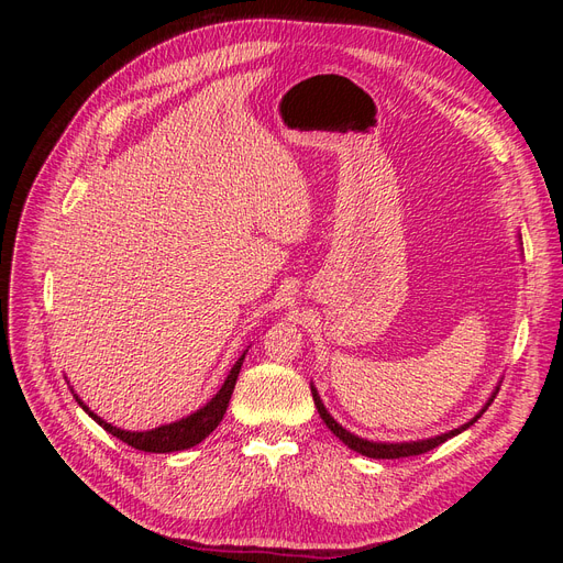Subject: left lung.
Segmentation results:
<instances>
[{
	"mask_svg": "<svg viewBox=\"0 0 563 563\" xmlns=\"http://www.w3.org/2000/svg\"><path fill=\"white\" fill-rule=\"evenodd\" d=\"M310 389H312L317 411H319L321 420L327 422V428H329L340 441H343L345 446H350L352 451L362 453V455H366V457H376V460H380V457H385V460H391V457H408V455H420V453H428V451L437 449L439 444H444L446 439H451V437H455V434H460V432H465V430L470 428V424H474L476 420H479L482 413L490 406L493 397H496V391H493V397L488 399V404L482 408L479 413H476L470 422L460 424V428H455V430H451V432H446V434H439V437H432V439H420V441H401V444H387V441H368V439H362V437H356V434L347 432V430L343 428V424H338V420H333V416L327 411V406H323V401L319 399L317 387L310 385Z\"/></svg>",
	"mask_w": 563,
	"mask_h": 563,
	"instance_id": "obj_1",
	"label": "left lung"
}]
</instances>
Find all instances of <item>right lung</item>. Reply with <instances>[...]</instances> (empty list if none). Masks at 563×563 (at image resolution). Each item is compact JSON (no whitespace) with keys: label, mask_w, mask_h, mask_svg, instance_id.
<instances>
[{"label":"right lung","mask_w":563,"mask_h":563,"mask_svg":"<svg viewBox=\"0 0 563 563\" xmlns=\"http://www.w3.org/2000/svg\"><path fill=\"white\" fill-rule=\"evenodd\" d=\"M244 356H246V352L240 356V360H236V364L228 373L223 387L216 391V397L207 406H201L199 411H195L192 416H187V418L176 420V422L162 424V428L147 430V432L119 430V428H114V424H110L100 416H96L93 411H89V406H84V401L77 395H75V399L79 401V406L84 408V411H87L100 424V428H103L106 432H110L112 437H117L119 441H124V444L133 446V449L145 451V453L185 451V449H190V446H197L199 441L207 439L218 428L220 420H223V416L228 411L230 397H232V389L236 385V376H240L242 364H244Z\"/></svg>","instance_id":"right-lung-1"}]
</instances>
